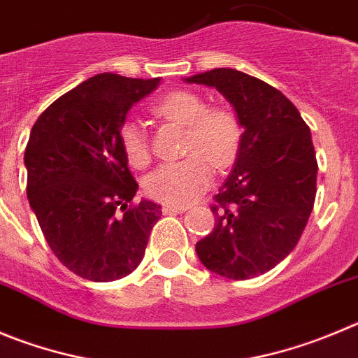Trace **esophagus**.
Listing matches in <instances>:
<instances>
[{
	"mask_svg": "<svg viewBox=\"0 0 358 358\" xmlns=\"http://www.w3.org/2000/svg\"><path fill=\"white\" fill-rule=\"evenodd\" d=\"M189 210V206H176V205H164L162 212L164 213H183Z\"/></svg>",
	"mask_w": 358,
	"mask_h": 358,
	"instance_id": "34e87169",
	"label": "esophagus"
}]
</instances>
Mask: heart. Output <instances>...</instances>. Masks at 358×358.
Instances as JSON below:
<instances>
[{"mask_svg":"<svg viewBox=\"0 0 358 358\" xmlns=\"http://www.w3.org/2000/svg\"><path fill=\"white\" fill-rule=\"evenodd\" d=\"M164 118L187 127L185 152L178 162L162 164L146 178L145 190L152 199L166 205H187L205 192L212 182V162L226 166L238 150L240 125L228 109H206L205 100L192 92H173L155 106ZM120 145L134 168H145L150 150L143 127L127 120L120 129Z\"/></svg>","mask_w":358,"mask_h":358,"instance_id":"b5f03b06","label":"heart"}]
</instances>
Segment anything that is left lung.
Listing matches in <instances>:
<instances>
[{
  "mask_svg": "<svg viewBox=\"0 0 358 358\" xmlns=\"http://www.w3.org/2000/svg\"><path fill=\"white\" fill-rule=\"evenodd\" d=\"M215 88L243 129L235 164L212 206L215 226L196 243L203 265L235 280L272 270L295 249L316 198L310 130L279 90L235 69L183 79Z\"/></svg>",
  "mask_w": 358,
  "mask_h": 358,
  "instance_id": "left-lung-1",
  "label": "left lung"
}]
</instances>
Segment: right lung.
Listing matches in <instances>:
<instances>
[{"label": "right lung", "mask_w": 358, "mask_h": 358, "mask_svg": "<svg viewBox=\"0 0 358 358\" xmlns=\"http://www.w3.org/2000/svg\"><path fill=\"white\" fill-rule=\"evenodd\" d=\"M160 79L96 73L52 102L24 152L28 199L56 258L95 282L138 268L160 205H132L138 183L127 168L120 129Z\"/></svg>", "instance_id": "obj_1"}]
</instances>
